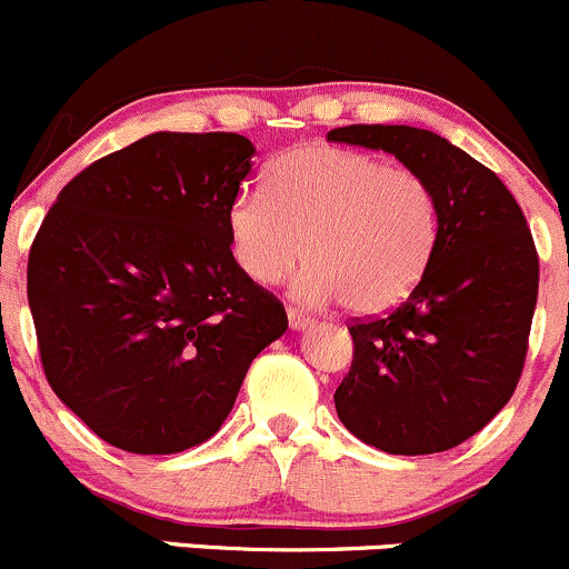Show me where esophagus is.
<instances>
[{"label": "esophagus", "mask_w": 569, "mask_h": 569, "mask_svg": "<svg viewBox=\"0 0 569 569\" xmlns=\"http://www.w3.org/2000/svg\"><path fill=\"white\" fill-rule=\"evenodd\" d=\"M287 323H290L292 331H301V328L312 326V318H309L303 309H296V307H287Z\"/></svg>", "instance_id": "34e87169"}]
</instances>
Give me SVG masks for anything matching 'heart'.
<instances>
[{"instance_id": "obj_1", "label": "heart", "mask_w": 569, "mask_h": 569, "mask_svg": "<svg viewBox=\"0 0 569 569\" xmlns=\"http://www.w3.org/2000/svg\"><path fill=\"white\" fill-rule=\"evenodd\" d=\"M232 260L271 287L298 262L312 266L296 296L342 298L356 315L397 307L419 287L441 238V204L419 172L333 144L284 150L266 174V194L232 197L224 213Z\"/></svg>"}]
</instances>
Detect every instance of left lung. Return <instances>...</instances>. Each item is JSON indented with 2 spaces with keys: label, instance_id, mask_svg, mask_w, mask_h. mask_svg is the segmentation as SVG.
<instances>
[{
  "label": "left lung",
  "instance_id": "left-lung-1",
  "mask_svg": "<svg viewBox=\"0 0 569 569\" xmlns=\"http://www.w3.org/2000/svg\"><path fill=\"white\" fill-rule=\"evenodd\" d=\"M328 139L391 153L441 204V238L419 287L383 318L348 326L353 365L333 406L375 449L447 452L507 406L523 372L540 287L535 238L499 174L438 133L345 126Z\"/></svg>",
  "mask_w": 569,
  "mask_h": 569
}]
</instances>
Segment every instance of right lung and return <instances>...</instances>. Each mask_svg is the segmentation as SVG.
Masks as SVG:
<instances>
[{
	"label": "right lung",
	"mask_w": 569,
	"mask_h": 569,
	"mask_svg": "<svg viewBox=\"0 0 569 569\" xmlns=\"http://www.w3.org/2000/svg\"><path fill=\"white\" fill-rule=\"evenodd\" d=\"M251 156L241 133H150L76 174L34 236L27 298L46 380L111 447L208 441L287 331L282 301L227 241Z\"/></svg>",
	"instance_id": "right-lung-1"
}]
</instances>
